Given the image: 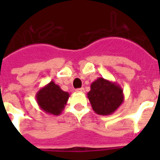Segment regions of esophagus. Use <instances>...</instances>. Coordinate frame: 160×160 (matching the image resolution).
Returning a JSON list of instances; mask_svg holds the SVG:
<instances>
[{
	"label": "esophagus",
	"mask_w": 160,
	"mask_h": 160,
	"mask_svg": "<svg viewBox=\"0 0 160 160\" xmlns=\"http://www.w3.org/2000/svg\"><path fill=\"white\" fill-rule=\"evenodd\" d=\"M77 92H85V89H84L83 87H81L80 89H77Z\"/></svg>",
	"instance_id": "obj_1"
}]
</instances>
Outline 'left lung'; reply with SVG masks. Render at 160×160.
<instances>
[{
  "mask_svg": "<svg viewBox=\"0 0 160 160\" xmlns=\"http://www.w3.org/2000/svg\"><path fill=\"white\" fill-rule=\"evenodd\" d=\"M93 111L101 116L114 113L123 103L122 88L117 82L98 77L91 84V90L87 93Z\"/></svg>",
  "mask_w": 160,
  "mask_h": 160,
  "instance_id": "obj_1",
  "label": "left lung"
}]
</instances>
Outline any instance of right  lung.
<instances>
[{"instance_id": "1", "label": "right lung", "mask_w": 160, "mask_h": 160, "mask_svg": "<svg viewBox=\"0 0 160 160\" xmlns=\"http://www.w3.org/2000/svg\"><path fill=\"white\" fill-rule=\"evenodd\" d=\"M69 97L68 92L62 90L54 81H50L37 92L36 100L42 111L58 116L63 111Z\"/></svg>"}]
</instances>
